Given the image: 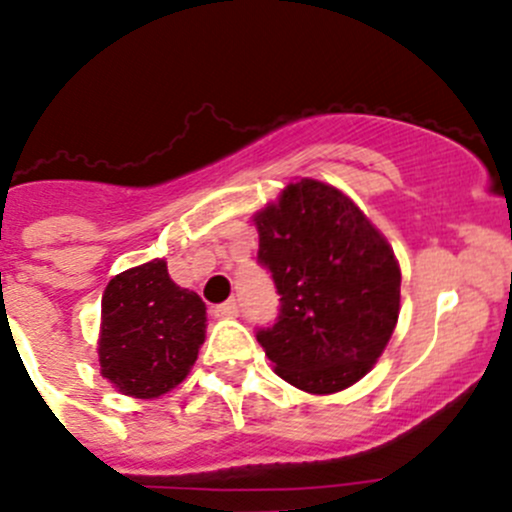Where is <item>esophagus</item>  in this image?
I'll use <instances>...</instances> for the list:
<instances>
[{
	"instance_id": "1",
	"label": "esophagus",
	"mask_w": 512,
	"mask_h": 512,
	"mask_svg": "<svg viewBox=\"0 0 512 512\" xmlns=\"http://www.w3.org/2000/svg\"><path fill=\"white\" fill-rule=\"evenodd\" d=\"M214 313H216V316H221V318L239 316V301H236V298H229V301H226V303L216 306Z\"/></svg>"
}]
</instances>
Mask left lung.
Here are the masks:
<instances>
[{
    "instance_id": "obj_1",
    "label": "left lung",
    "mask_w": 512,
    "mask_h": 512,
    "mask_svg": "<svg viewBox=\"0 0 512 512\" xmlns=\"http://www.w3.org/2000/svg\"><path fill=\"white\" fill-rule=\"evenodd\" d=\"M258 263L281 298L256 341L276 373L308 393L361 381L383 353L401 311V268L388 241L333 186L288 184L256 214Z\"/></svg>"
}]
</instances>
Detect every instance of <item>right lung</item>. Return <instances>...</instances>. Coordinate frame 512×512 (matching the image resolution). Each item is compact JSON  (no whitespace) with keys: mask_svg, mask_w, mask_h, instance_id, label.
<instances>
[{"mask_svg":"<svg viewBox=\"0 0 512 512\" xmlns=\"http://www.w3.org/2000/svg\"><path fill=\"white\" fill-rule=\"evenodd\" d=\"M204 328V301L171 281L166 261L129 268L101 298V376L126 396L159 398L191 371Z\"/></svg>","mask_w":512,"mask_h":512,"instance_id":"obj_1","label":"right lung"}]
</instances>
